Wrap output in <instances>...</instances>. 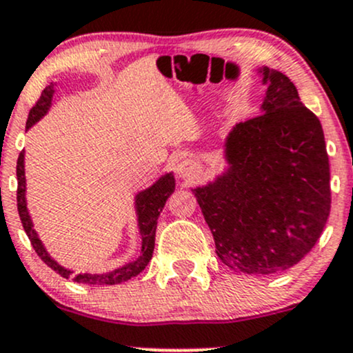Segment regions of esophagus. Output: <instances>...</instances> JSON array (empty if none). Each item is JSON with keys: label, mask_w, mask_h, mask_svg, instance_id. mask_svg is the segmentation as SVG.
<instances>
[{"label": "esophagus", "mask_w": 353, "mask_h": 353, "mask_svg": "<svg viewBox=\"0 0 353 353\" xmlns=\"http://www.w3.org/2000/svg\"><path fill=\"white\" fill-rule=\"evenodd\" d=\"M177 177L182 181H194L199 177L201 174V165L192 159H182L176 165Z\"/></svg>", "instance_id": "esophagus-1"}]
</instances>
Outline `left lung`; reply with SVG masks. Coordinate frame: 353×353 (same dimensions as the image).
I'll return each mask as SVG.
<instances>
[{"mask_svg":"<svg viewBox=\"0 0 353 353\" xmlns=\"http://www.w3.org/2000/svg\"><path fill=\"white\" fill-rule=\"evenodd\" d=\"M261 114L224 139L225 168L190 189L216 254L236 272L267 275L301 262L330 214V168L322 124L281 71L262 66Z\"/></svg>","mask_w":353,"mask_h":353,"instance_id":"obj_1","label":"left lung"}]
</instances>
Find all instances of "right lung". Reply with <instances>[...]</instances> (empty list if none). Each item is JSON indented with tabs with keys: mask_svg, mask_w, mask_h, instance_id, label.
<instances>
[{
	"mask_svg": "<svg viewBox=\"0 0 353 353\" xmlns=\"http://www.w3.org/2000/svg\"><path fill=\"white\" fill-rule=\"evenodd\" d=\"M54 86L56 83H51L50 86L44 88L41 92V98L38 99V103L34 104V108L30 111L26 121V131H30L33 125L41 121L44 116L50 111L52 104V96H54ZM16 177H18V212L19 219H21V224L24 228V232L30 237L31 245L34 247L36 254L41 257V261L46 265H50L56 274H59L61 277L70 279L78 283H89V285H114V283H121L129 281V279L136 277L137 274H141L145 269V265L149 264V261L152 259L154 252V241H156V228H157V219H159L161 212H163L165 201L169 199V196L176 189V179H174L172 172H165L164 176H161L159 179L154 182L152 185H149L148 189L139 190L134 197V210H136V219H137V229H139L141 236V254L139 257L134 261L125 262L124 265L117 267L114 270H109V272H79L74 274V270L68 269V267L61 265L54 257H51V254L48 252V249L39 239L38 232H36L33 221H31L30 210H28V202H26V176H24V151L19 152L18 164H16Z\"/></svg>",
	"mask_w": 353,
	"mask_h": 353,
	"instance_id": "right-lung-1",
	"label": "right lung"
}]
</instances>
